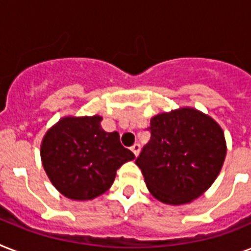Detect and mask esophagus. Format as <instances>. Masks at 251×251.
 <instances>
[{"label": "esophagus", "instance_id": "1", "mask_svg": "<svg viewBox=\"0 0 251 251\" xmlns=\"http://www.w3.org/2000/svg\"><path fill=\"white\" fill-rule=\"evenodd\" d=\"M130 150L133 151V153L135 156H138V155H139V151H141V146L138 145V143H135V145H133L130 147Z\"/></svg>", "mask_w": 251, "mask_h": 251}]
</instances>
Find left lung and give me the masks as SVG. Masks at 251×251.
<instances>
[{
  "mask_svg": "<svg viewBox=\"0 0 251 251\" xmlns=\"http://www.w3.org/2000/svg\"><path fill=\"white\" fill-rule=\"evenodd\" d=\"M151 139L135 164L153 198L171 206L193 202L218 178L226 155L222 126L191 106L151 118Z\"/></svg>",
  "mask_w": 251,
  "mask_h": 251,
  "instance_id": "obj_1",
  "label": "left lung"
}]
</instances>
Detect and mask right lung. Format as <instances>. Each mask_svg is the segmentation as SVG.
Returning <instances> with one entry per match:
<instances>
[{"instance_id": "obj_1", "label": "right lung", "mask_w": 251, "mask_h": 251, "mask_svg": "<svg viewBox=\"0 0 251 251\" xmlns=\"http://www.w3.org/2000/svg\"><path fill=\"white\" fill-rule=\"evenodd\" d=\"M102 117L65 116L45 133L41 163L50 182L73 201H91L114 182L116 172L135 159L120 142L117 131L106 133Z\"/></svg>"}]
</instances>
